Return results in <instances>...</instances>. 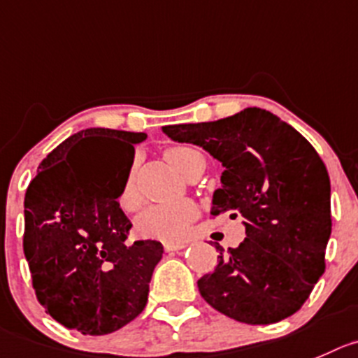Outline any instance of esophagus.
<instances>
[{
  "label": "esophagus",
  "instance_id": "34e87169",
  "mask_svg": "<svg viewBox=\"0 0 358 358\" xmlns=\"http://www.w3.org/2000/svg\"><path fill=\"white\" fill-rule=\"evenodd\" d=\"M163 246H165L166 253H172V251L185 250L186 244H185V243H165V244H163Z\"/></svg>",
  "mask_w": 358,
  "mask_h": 358
}]
</instances>
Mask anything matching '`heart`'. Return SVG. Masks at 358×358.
Segmentation results:
<instances>
[{"instance_id":"1","label":"heart","mask_w":358,"mask_h":358,"mask_svg":"<svg viewBox=\"0 0 358 358\" xmlns=\"http://www.w3.org/2000/svg\"><path fill=\"white\" fill-rule=\"evenodd\" d=\"M166 159L185 176H188L196 165L207 163L202 151L192 145H170L165 151ZM117 203L126 213H134L141 206V195L135 186V162L122 181ZM196 217V206L192 200H179L172 203H155L142 210L135 220V230L138 236L148 239L179 243L188 236L189 224Z\"/></svg>"}]
</instances>
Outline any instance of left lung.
Here are the masks:
<instances>
[{
  "instance_id": "8db88e82",
  "label": "left lung",
  "mask_w": 358,
  "mask_h": 358,
  "mask_svg": "<svg viewBox=\"0 0 358 358\" xmlns=\"http://www.w3.org/2000/svg\"><path fill=\"white\" fill-rule=\"evenodd\" d=\"M163 131L220 159L224 172L210 214L232 213L246 227L237 248L223 253L216 243V268L199 279L203 301L250 325L297 313L325 271L332 230L329 172L315 148L278 115L257 107Z\"/></svg>"
}]
</instances>
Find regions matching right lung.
<instances>
[{
	"mask_svg": "<svg viewBox=\"0 0 358 358\" xmlns=\"http://www.w3.org/2000/svg\"><path fill=\"white\" fill-rule=\"evenodd\" d=\"M144 134L90 128L57 145L24 196V255L33 290L47 313L70 330L103 336L137 318L162 260L158 241L128 243L131 221L117 203ZM100 141L108 159L82 155ZM113 173H110V165Z\"/></svg>",
	"mask_w": 358,
	"mask_h": 358,
	"instance_id": "add662e5",
	"label": "right lung"
}]
</instances>
